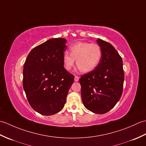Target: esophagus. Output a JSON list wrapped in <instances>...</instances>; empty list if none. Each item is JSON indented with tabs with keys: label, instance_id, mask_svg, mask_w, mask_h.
Masks as SVG:
<instances>
[{
	"label": "esophagus",
	"instance_id": "esophagus-1",
	"mask_svg": "<svg viewBox=\"0 0 146 146\" xmlns=\"http://www.w3.org/2000/svg\"><path fill=\"white\" fill-rule=\"evenodd\" d=\"M78 80H79V78H78V76H75V82H78Z\"/></svg>",
	"mask_w": 146,
	"mask_h": 146
}]
</instances>
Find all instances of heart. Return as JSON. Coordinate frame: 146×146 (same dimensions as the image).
<instances>
[{
	"label": "heart",
	"mask_w": 146,
	"mask_h": 146,
	"mask_svg": "<svg viewBox=\"0 0 146 146\" xmlns=\"http://www.w3.org/2000/svg\"><path fill=\"white\" fill-rule=\"evenodd\" d=\"M70 54L64 52L63 54V63L67 70H70L76 64L83 72L87 73L94 70L98 66L102 58L100 46L96 43L78 41L70 47Z\"/></svg>",
	"instance_id": "b5f03b06"
}]
</instances>
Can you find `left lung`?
<instances>
[{
  "label": "left lung",
  "mask_w": 146,
  "mask_h": 146,
  "mask_svg": "<svg viewBox=\"0 0 146 146\" xmlns=\"http://www.w3.org/2000/svg\"><path fill=\"white\" fill-rule=\"evenodd\" d=\"M102 58L98 66L80 78L83 104L90 111L104 114L113 108L122 96L124 81L122 59L109 42L98 39Z\"/></svg>",
  "instance_id": "1"
}]
</instances>
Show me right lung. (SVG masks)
I'll return each mask as SVG.
<instances>
[{"label": "right lung", "mask_w": 146, "mask_h": 146, "mask_svg": "<svg viewBox=\"0 0 146 146\" xmlns=\"http://www.w3.org/2000/svg\"><path fill=\"white\" fill-rule=\"evenodd\" d=\"M66 40L52 38L33 48L23 69V88L31 106L37 112L51 115L61 111L74 81L64 69L63 54Z\"/></svg>", "instance_id": "1"}]
</instances>
